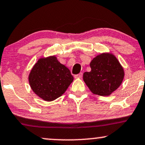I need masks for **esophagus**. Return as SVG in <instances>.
<instances>
[{"label": "esophagus", "mask_w": 145, "mask_h": 145, "mask_svg": "<svg viewBox=\"0 0 145 145\" xmlns=\"http://www.w3.org/2000/svg\"><path fill=\"white\" fill-rule=\"evenodd\" d=\"M82 76H83L82 72H80V74H78L77 75H75L74 77L76 78H82Z\"/></svg>", "instance_id": "1"}]
</instances>
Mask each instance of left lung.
<instances>
[{
    "label": "left lung",
    "mask_w": 145,
    "mask_h": 145,
    "mask_svg": "<svg viewBox=\"0 0 145 145\" xmlns=\"http://www.w3.org/2000/svg\"><path fill=\"white\" fill-rule=\"evenodd\" d=\"M91 71L84 72L83 79L92 93L109 96L121 85L124 72L120 62L111 54H101L90 62Z\"/></svg>",
    "instance_id": "obj_1"
}]
</instances>
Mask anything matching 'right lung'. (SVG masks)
Instances as JSON below:
<instances>
[{"mask_svg": "<svg viewBox=\"0 0 145 145\" xmlns=\"http://www.w3.org/2000/svg\"><path fill=\"white\" fill-rule=\"evenodd\" d=\"M73 80L69 69L60 63L55 56L39 59L29 76L33 91L46 101L61 97Z\"/></svg>", "mask_w": 145, "mask_h": 145, "instance_id": "obj_1", "label": "right lung"}]
</instances>
